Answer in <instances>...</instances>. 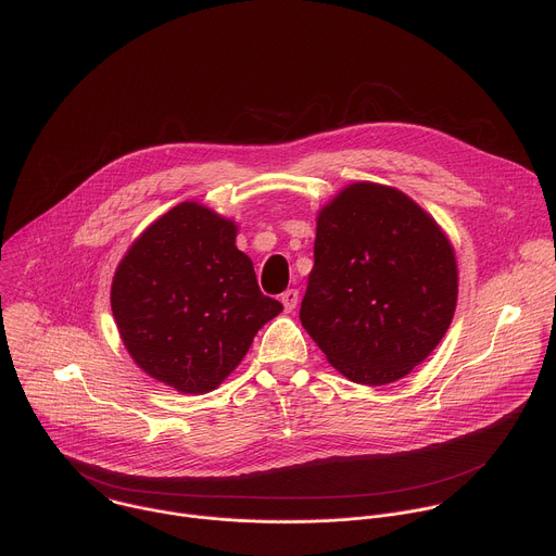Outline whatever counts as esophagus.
Masks as SVG:
<instances>
[{
    "label": "esophagus",
    "mask_w": 556,
    "mask_h": 556,
    "mask_svg": "<svg viewBox=\"0 0 556 556\" xmlns=\"http://www.w3.org/2000/svg\"><path fill=\"white\" fill-rule=\"evenodd\" d=\"M296 301H299V292L296 290H286L281 294V303L286 307V312H292L296 307Z\"/></svg>",
    "instance_id": "34e87169"
}]
</instances>
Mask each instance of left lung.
I'll use <instances>...</instances> for the list:
<instances>
[{
  "label": "left lung",
  "instance_id": "8db88e82",
  "mask_svg": "<svg viewBox=\"0 0 556 556\" xmlns=\"http://www.w3.org/2000/svg\"><path fill=\"white\" fill-rule=\"evenodd\" d=\"M455 305L453 244L407 193L352 182L316 215L299 319L352 382L405 378L438 348Z\"/></svg>",
  "mask_w": 556,
  "mask_h": 556
}]
</instances>
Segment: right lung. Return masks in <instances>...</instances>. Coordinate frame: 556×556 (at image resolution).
<instances>
[{"label":"right lung","mask_w":556,"mask_h":556,"mask_svg":"<svg viewBox=\"0 0 556 556\" xmlns=\"http://www.w3.org/2000/svg\"><path fill=\"white\" fill-rule=\"evenodd\" d=\"M235 237L232 219L180 202L136 237L114 273L110 301L125 350L180 393L219 387L283 309L262 294Z\"/></svg>","instance_id":"add662e5"}]
</instances>
